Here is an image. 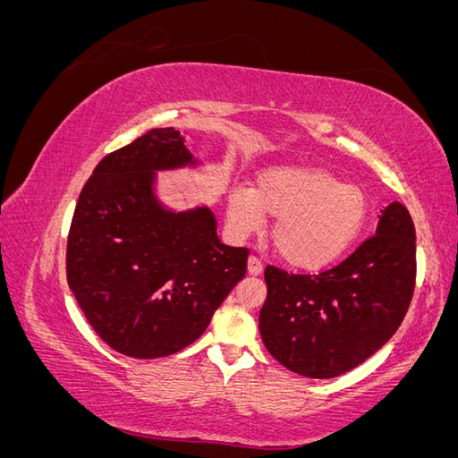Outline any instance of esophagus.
Listing matches in <instances>:
<instances>
[{
  "label": "esophagus",
  "instance_id": "34e87169",
  "mask_svg": "<svg viewBox=\"0 0 458 458\" xmlns=\"http://www.w3.org/2000/svg\"><path fill=\"white\" fill-rule=\"evenodd\" d=\"M263 271V263L258 256H250L248 258V273L250 275H261Z\"/></svg>",
  "mask_w": 458,
  "mask_h": 458
}]
</instances>
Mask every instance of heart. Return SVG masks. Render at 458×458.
Segmentation results:
<instances>
[{"mask_svg": "<svg viewBox=\"0 0 458 458\" xmlns=\"http://www.w3.org/2000/svg\"><path fill=\"white\" fill-rule=\"evenodd\" d=\"M266 214L276 217L273 246L286 263L318 271L338 261L357 241L369 214L365 191L311 165H276L258 175L256 189L231 191L227 216L242 234L258 229Z\"/></svg>", "mask_w": 458, "mask_h": 458, "instance_id": "heart-1", "label": "heart"}]
</instances>
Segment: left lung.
<instances>
[{
  "mask_svg": "<svg viewBox=\"0 0 458 458\" xmlns=\"http://www.w3.org/2000/svg\"><path fill=\"white\" fill-rule=\"evenodd\" d=\"M414 279L417 233L407 208L392 202L374 237L336 267L318 275L266 267L261 340L276 361L301 377H340L395 335Z\"/></svg>",
  "mask_w": 458,
  "mask_h": 458,
  "instance_id": "obj_1",
  "label": "left lung"
}]
</instances>
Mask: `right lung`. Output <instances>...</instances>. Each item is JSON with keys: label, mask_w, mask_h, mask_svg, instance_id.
<instances>
[{"label": "right lung", "mask_w": 458, "mask_h": 458, "mask_svg": "<svg viewBox=\"0 0 458 458\" xmlns=\"http://www.w3.org/2000/svg\"><path fill=\"white\" fill-rule=\"evenodd\" d=\"M183 135L157 128L106 155L80 192L66 281L93 330L135 359L195 342L246 273L248 248L217 239L210 208L172 212L155 174L195 165Z\"/></svg>", "instance_id": "add662e5"}]
</instances>
